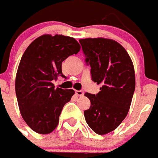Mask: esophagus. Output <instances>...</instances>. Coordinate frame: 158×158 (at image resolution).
Returning <instances> with one entry per match:
<instances>
[{"label":"esophagus","mask_w":158,"mask_h":158,"mask_svg":"<svg viewBox=\"0 0 158 158\" xmlns=\"http://www.w3.org/2000/svg\"><path fill=\"white\" fill-rule=\"evenodd\" d=\"M75 94H76L78 96H83L84 93H83V91H75Z\"/></svg>","instance_id":"1"}]
</instances>
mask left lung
<instances>
[{"label":"left lung","instance_id":"obj_1","mask_svg":"<svg viewBox=\"0 0 158 158\" xmlns=\"http://www.w3.org/2000/svg\"><path fill=\"white\" fill-rule=\"evenodd\" d=\"M91 78L100 84L96 95L85 93L91 101L84 116L90 128L99 135L115 130L128 115L135 91L133 63L126 50L109 38L80 39Z\"/></svg>","mask_w":158,"mask_h":158}]
</instances>
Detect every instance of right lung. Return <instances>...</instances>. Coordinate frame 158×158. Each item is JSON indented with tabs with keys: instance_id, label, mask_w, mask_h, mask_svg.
Here are the masks:
<instances>
[{
	"instance_id": "add662e5",
	"label": "right lung",
	"mask_w": 158,
	"mask_h": 158,
	"mask_svg": "<svg viewBox=\"0 0 158 158\" xmlns=\"http://www.w3.org/2000/svg\"><path fill=\"white\" fill-rule=\"evenodd\" d=\"M80 50L74 38L43 34L24 52L18 66L15 91L18 107L28 126L39 134L56 128L64 105L75 94L73 89L54 88L53 82L62 72V63Z\"/></svg>"
}]
</instances>
